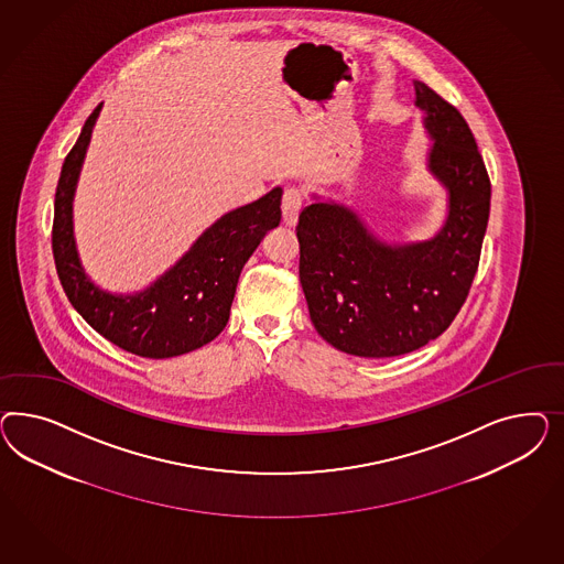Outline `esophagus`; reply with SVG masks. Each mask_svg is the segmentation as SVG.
Returning a JSON list of instances; mask_svg holds the SVG:
<instances>
[{
    "instance_id": "esophagus-1",
    "label": "esophagus",
    "mask_w": 564,
    "mask_h": 564,
    "mask_svg": "<svg viewBox=\"0 0 564 564\" xmlns=\"http://www.w3.org/2000/svg\"><path fill=\"white\" fill-rule=\"evenodd\" d=\"M304 205V196L297 188H285L283 189V198H281V215H283V223L285 225H295L297 221V215L302 210Z\"/></svg>"
}]
</instances>
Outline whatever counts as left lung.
<instances>
[{"instance_id": "obj_1", "label": "left lung", "mask_w": 564, "mask_h": 564, "mask_svg": "<svg viewBox=\"0 0 564 564\" xmlns=\"http://www.w3.org/2000/svg\"><path fill=\"white\" fill-rule=\"evenodd\" d=\"M417 107L434 138L430 171L448 189V219L436 238L387 246L345 206L300 213V283L310 321L339 351L393 358L441 337L478 273L490 215V177L459 109L415 80Z\"/></svg>"}]
</instances>
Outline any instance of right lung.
<instances>
[{"mask_svg":"<svg viewBox=\"0 0 564 564\" xmlns=\"http://www.w3.org/2000/svg\"><path fill=\"white\" fill-rule=\"evenodd\" d=\"M101 105L85 121L55 189L52 248L69 304L107 341L140 358L188 354L221 333L239 273L260 239L281 221V188L227 213L198 238L170 273L138 295H109L83 273L72 236V196Z\"/></svg>","mask_w":564,"mask_h":564,"instance_id":"obj_1","label":"right lung"}]
</instances>
